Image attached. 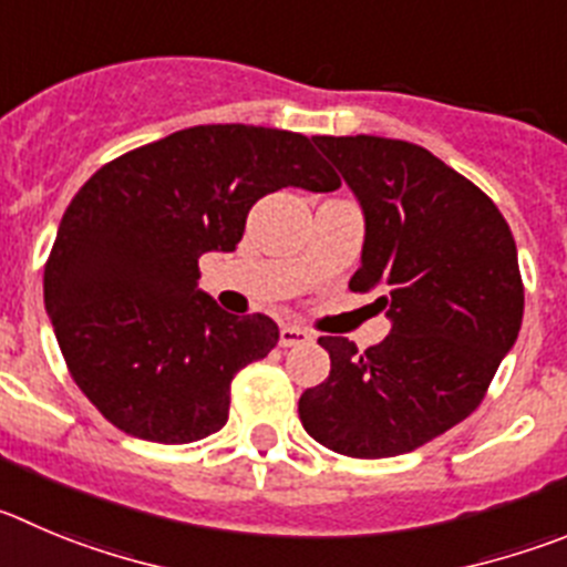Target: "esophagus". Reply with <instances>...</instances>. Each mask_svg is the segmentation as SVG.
I'll use <instances>...</instances> for the list:
<instances>
[{"label":"esophagus","mask_w":567,"mask_h":567,"mask_svg":"<svg viewBox=\"0 0 567 567\" xmlns=\"http://www.w3.org/2000/svg\"><path fill=\"white\" fill-rule=\"evenodd\" d=\"M313 336H310L305 327H282L279 330V347H301V343H310Z\"/></svg>","instance_id":"obj_1"}]
</instances>
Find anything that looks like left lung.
Wrapping results in <instances>:
<instances>
[{
	"label": "left lung",
	"instance_id": "8db88e82",
	"mask_svg": "<svg viewBox=\"0 0 567 567\" xmlns=\"http://www.w3.org/2000/svg\"><path fill=\"white\" fill-rule=\"evenodd\" d=\"M361 200L367 237L352 290H380L383 343L358 352L319 338L330 378L299 400V420L341 456L411 453L467 420L523 321L509 224L473 182L420 145L383 136H313Z\"/></svg>",
	"mask_w": 567,
	"mask_h": 567
}]
</instances>
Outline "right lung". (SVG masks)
<instances>
[{"instance_id":"right-lung-1","label":"right lung","mask_w":567,"mask_h":567,"mask_svg":"<svg viewBox=\"0 0 567 567\" xmlns=\"http://www.w3.org/2000/svg\"><path fill=\"white\" fill-rule=\"evenodd\" d=\"M282 187L341 178L308 136L195 125L103 164L63 212L44 305L78 389L114 427L187 444L229 420L231 380L279 341L198 290V257L235 251L248 209Z\"/></svg>"}]
</instances>
